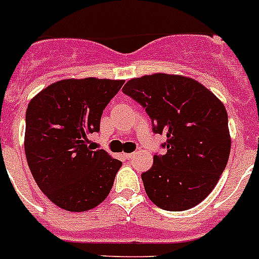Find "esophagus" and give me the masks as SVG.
Instances as JSON below:
<instances>
[{
    "label": "esophagus",
    "mask_w": 259,
    "mask_h": 259,
    "mask_svg": "<svg viewBox=\"0 0 259 259\" xmlns=\"http://www.w3.org/2000/svg\"><path fill=\"white\" fill-rule=\"evenodd\" d=\"M123 156L126 157L127 160H129V159H132L133 156H136V152H129V154H123Z\"/></svg>",
    "instance_id": "obj_1"
}]
</instances>
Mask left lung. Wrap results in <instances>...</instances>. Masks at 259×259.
I'll return each mask as SVG.
<instances>
[{
  "mask_svg": "<svg viewBox=\"0 0 259 259\" xmlns=\"http://www.w3.org/2000/svg\"><path fill=\"white\" fill-rule=\"evenodd\" d=\"M142 105L152 130L167 136L164 155L142 173L148 198L167 211L201 203L220 179L231 152L226 107L210 90L184 75L156 73L126 82L122 89Z\"/></svg>",
  "mask_w": 259,
  "mask_h": 259,
  "instance_id": "left-lung-1",
  "label": "left lung"
}]
</instances>
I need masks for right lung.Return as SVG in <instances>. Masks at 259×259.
<instances>
[{"mask_svg":"<svg viewBox=\"0 0 259 259\" xmlns=\"http://www.w3.org/2000/svg\"><path fill=\"white\" fill-rule=\"evenodd\" d=\"M123 80L62 79L33 96L26 112L24 151L36 184L56 206L89 211L102 203L122 163L89 146L103 111Z\"/></svg>","mask_w":259,"mask_h":259,"instance_id":"obj_1","label":"right lung"}]
</instances>
